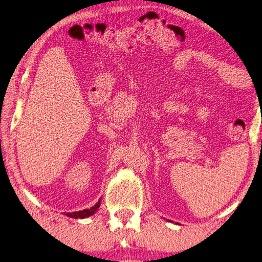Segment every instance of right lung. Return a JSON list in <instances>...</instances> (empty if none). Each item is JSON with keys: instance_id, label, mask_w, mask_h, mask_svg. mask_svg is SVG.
Listing matches in <instances>:
<instances>
[{"instance_id": "right-lung-1", "label": "right lung", "mask_w": 262, "mask_h": 262, "mask_svg": "<svg viewBox=\"0 0 262 262\" xmlns=\"http://www.w3.org/2000/svg\"><path fill=\"white\" fill-rule=\"evenodd\" d=\"M100 206V200H98L97 204H96L94 207L89 208V209H84V210H80V211H74V212H66V215L68 217H71V218H76V220H82V218H87L93 216L94 213L96 212V210L98 209Z\"/></svg>"}]
</instances>
